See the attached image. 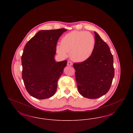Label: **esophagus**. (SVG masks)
Wrapping results in <instances>:
<instances>
[{
    "mask_svg": "<svg viewBox=\"0 0 133 133\" xmlns=\"http://www.w3.org/2000/svg\"><path fill=\"white\" fill-rule=\"evenodd\" d=\"M67 65L68 66H72L73 65V63L71 61H68L67 62Z\"/></svg>",
    "mask_w": 133,
    "mask_h": 133,
    "instance_id": "34e87169",
    "label": "esophagus"
}]
</instances>
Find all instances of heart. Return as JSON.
I'll list each match as a JSON object with an SVG mask.
<instances>
[{
  "mask_svg": "<svg viewBox=\"0 0 133 133\" xmlns=\"http://www.w3.org/2000/svg\"><path fill=\"white\" fill-rule=\"evenodd\" d=\"M95 37L86 31H73L64 35L60 44H57V53L63 57L70 52L71 59L76 62L87 60L92 55L95 48Z\"/></svg>",
  "mask_w": 133,
  "mask_h": 133,
  "instance_id": "b5f03b06",
  "label": "heart"
}]
</instances>
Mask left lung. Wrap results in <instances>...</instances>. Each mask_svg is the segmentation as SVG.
<instances>
[{
	"label": "left lung",
	"instance_id": "obj_1",
	"mask_svg": "<svg viewBox=\"0 0 133 133\" xmlns=\"http://www.w3.org/2000/svg\"><path fill=\"white\" fill-rule=\"evenodd\" d=\"M94 51L88 59L73 64L79 93L88 99L105 95L111 87L114 77L113 57L106 42L94 31Z\"/></svg>",
	"mask_w": 133,
	"mask_h": 133
}]
</instances>
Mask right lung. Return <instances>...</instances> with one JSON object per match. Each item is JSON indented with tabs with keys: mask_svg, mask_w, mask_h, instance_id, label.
Instances as JSON below:
<instances>
[{
	"mask_svg": "<svg viewBox=\"0 0 133 133\" xmlns=\"http://www.w3.org/2000/svg\"><path fill=\"white\" fill-rule=\"evenodd\" d=\"M64 28L40 30L26 43L21 56L22 79L33 97L45 99L55 94L67 61L56 62V46Z\"/></svg>",
	"mask_w": 133,
	"mask_h": 133,
	"instance_id": "obj_1",
	"label": "right lung"
}]
</instances>
